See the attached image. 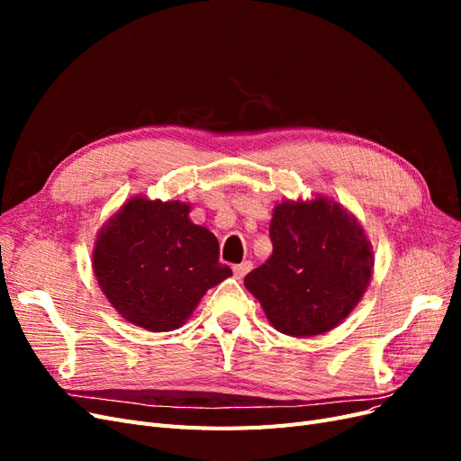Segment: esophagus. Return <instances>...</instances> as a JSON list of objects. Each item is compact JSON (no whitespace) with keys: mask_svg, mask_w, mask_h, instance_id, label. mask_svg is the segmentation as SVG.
<instances>
[{"mask_svg":"<svg viewBox=\"0 0 461 461\" xmlns=\"http://www.w3.org/2000/svg\"><path fill=\"white\" fill-rule=\"evenodd\" d=\"M252 267H254L252 261H242V263H239V265H234L232 273H234L236 278H244L249 271H252Z\"/></svg>","mask_w":461,"mask_h":461,"instance_id":"esophagus-1","label":"esophagus"}]
</instances>
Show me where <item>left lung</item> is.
Listing matches in <instances>:
<instances>
[{"label":"left lung","mask_w":461,"mask_h":461,"mask_svg":"<svg viewBox=\"0 0 461 461\" xmlns=\"http://www.w3.org/2000/svg\"><path fill=\"white\" fill-rule=\"evenodd\" d=\"M269 239L271 258L244 285L271 325L290 337L337 327L371 278L373 248L364 229L337 202H283L273 212Z\"/></svg>","instance_id":"8db88e82"}]
</instances>
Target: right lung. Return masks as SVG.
<instances>
[{
  "label": "right lung",
  "mask_w": 461,
  "mask_h": 461,
  "mask_svg": "<svg viewBox=\"0 0 461 461\" xmlns=\"http://www.w3.org/2000/svg\"><path fill=\"white\" fill-rule=\"evenodd\" d=\"M188 213L180 202L134 198L95 240L94 273L104 294L146 330L180 327L205 292L232 275L219 261L215 234Z\"/></svg>",
  "instance_id": "obj_1"
}]
</instances>
